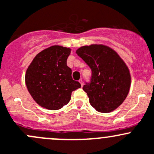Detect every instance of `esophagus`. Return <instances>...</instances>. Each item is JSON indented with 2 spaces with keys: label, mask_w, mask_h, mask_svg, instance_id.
<instances>
[{
  "label": "esophagus",
  "mask_w": 154,
  "mask_h": 154,
  "mask_svg": "<svg viewBox=\"0 0 154 154\" xmlns=\"http://www.w3.org/2000/svg\"><path fill=\"white\" fill-rule=\"evenodd\" d=\"M79 83L81 84V86H82V87L83 86V82H82V79H80V80H79Z\"/></svg>",
  "instance_id": "esophagus-1"
}]
</instances>
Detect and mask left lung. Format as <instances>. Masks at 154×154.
Listing matches in <instances>:
<instances>
[{"label":"left lung","mask_w":154,"mask_h":154,"mask_svg":"<svg viewBox=\"0 0 154 154\" xmlns=\"http://www.w3.org/2000/svg\"><path fill=\"white\" fill-rule=\"evenodd\" d=\"M76 53L91 69L90 83L83 90L92 107L101 112L113 111L129 93L131 77L128 66L115 50L102 44L83 46Z\"/></svg>","instance_id":"1"}]
</instances>
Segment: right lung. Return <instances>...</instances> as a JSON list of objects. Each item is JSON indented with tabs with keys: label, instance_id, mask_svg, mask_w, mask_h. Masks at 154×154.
Listing matches in <instances>:
<instances>
[{
	"label": "right lung",
	"instance_id": "right-lung-1",
	"mask_svg": "<svg viewBox=\"0 0 154 154\" xmlns=\"http://www.w3.org/2000/svg\"><path fill=\"white\" fill-rule=\"evenodd\" d=\"M71 49L55 45L42 50L26 69L25 83L28 91L41 107L59 110L68 104L72 92L81 88L72 80V69L66 65Z\"/></svg>",
	"mask_w": 154,
	"mask_h": 154
}]
</instances>
